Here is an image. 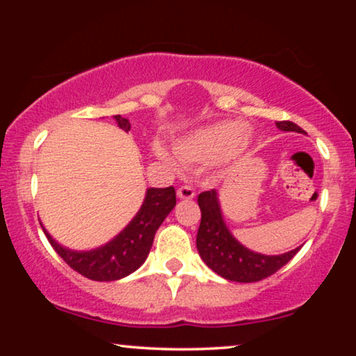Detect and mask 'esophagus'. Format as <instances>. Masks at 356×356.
<instances>
[{
	"label": "esophagus",
	"mask_w": 356,
	"mask_h": 356,
	"mask_svg": "<svg viewBox=\"0 0 356 356\" xmlns=\"http://www.w3.org/2000/svg\"><path fill=\"white\" fill-rule=\"evenodd\" d=\"M177 194L179 199H193L194 196H196V191H194L191 186H181V188H178Z\"/></svg>",
	"instance_id": "obj_1"
}]
</instances>
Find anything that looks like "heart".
<instances>
[{
  "label": "heart",
  "mask_w": 356,
  "mask_h": 356,
  "mask_svg": "<svg viewBox=\"0 0 356 356\" xmlns=\"http://www.w3.org/2000/svg\"><path fill=\"white\" fill-rule=\"evenodd\" d=\"M246 131L248 128L243 121H220L181 139L175 149L183 162H212L245 147L248 144ZM154 152L170 167H178V160L162 144H154Z\"/></svg>",
  "instance_id": "heart-1"
}]
</instances>
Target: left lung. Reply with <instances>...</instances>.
I'll return each instance as SVG.
<instances>
[{
  "instance_id": "obj_1",
  "label": "left lung",
  "mask_w": 356,
  "mask_h": 356,
  "mask_svg": "<svg viewBox=\"0 0 356 356\" xmlns=\"http://www.w3.org/2000/svg\"><path fill=\"white\" fill-rule=\"evenodd\" d=\"M275 124L282 131L305 133L300 126L291 121H277ZM197 204L201 207V225H199L196 238L199 256L223 279L241 282V284L259 282L275 274L300 251V248H295L285 254L266 256L243 246L233 238L223 222L216 189L199 194Z\"/></svg>"
}]
</instances>
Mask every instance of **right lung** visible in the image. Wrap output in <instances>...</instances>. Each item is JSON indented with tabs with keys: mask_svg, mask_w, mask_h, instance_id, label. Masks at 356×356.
<instances>
[{
	"mask_svg": "<svg viewBox=\"0 0 356 356\" xmlns=\"http://www.w3.org/2000/svg\"><path fill=\"white\" fill-rule=\"evenodd\" d=\"M113 118L120 128L128 133L131 129L129 120L123 118L121 115H115ZM175 204H177V193L173 186L149 188L143 206L133 220L128 223V227L106 245L92 251L67 250L53 240L42 223L40 225L53 250L63 257V261L71 269L90 280L111 282L133 274L144 264L152 248L155 232L162 225L165 217L172 212Z\"/></svg>",
	"mask_w": 356,
	"mask_h": 356,
	"instance_id": "obj_1",
	"label": "right lung"
}]
</instances>
